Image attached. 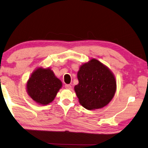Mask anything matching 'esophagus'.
Segmentation results:
<instances>
[{
	"label": "esophagus",
	"instance_id": "esophagus-1",
	"mask_svg": "<svg viewBox=\"0 0 148 148\" xmlns=\"http://www.w3.org/2000/svg\"><path fill=\"white\" fill-rule=\"evenodd\" d=\"M65 88H66V89L71 90V86L70 84H66V85H65Z\"/></svg>",
	"mask_w": 148,
	"mask_h": 148
}]
</instances>
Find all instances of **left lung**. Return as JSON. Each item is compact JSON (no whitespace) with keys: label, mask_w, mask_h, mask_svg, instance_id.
Masks as SVG:
<instances>
[{"label":"left lung","mask_w":148,"mask_h":148,"mask_svg":"<svg viewBox=\"0 0 148 148\" xmlns=\"http://www.w3.org/2000/svg\"><path fill=\"white\" fill-rule=\"evenodd\" d=\"M79 84L75 91L82 107L88 110L98 109L108 105L116 90L114 76L99 61L92 59L80 67Z\"/></svg>","instance_id":"8db88e82"}]
</instances>
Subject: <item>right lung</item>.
Returning <instances> with one entry per match:
<instances>
[{
  "instance_id": "obj_1",
  "label": "right lung",
  "mask_w": 148,
  "mask_h": 148,
  "mask_svg": "<svg viewBox=\"0 0 148 148\" xmlns=\"http://www.w3.org/2000/svg\"><path fill=\"white\" fill-rule=\"evenodd\" d=\"M62 86L50 69L38 68L33 73L27 84L29 96L36 103L42 105L53 101Z\"/></svg>"
}]
</instances>
